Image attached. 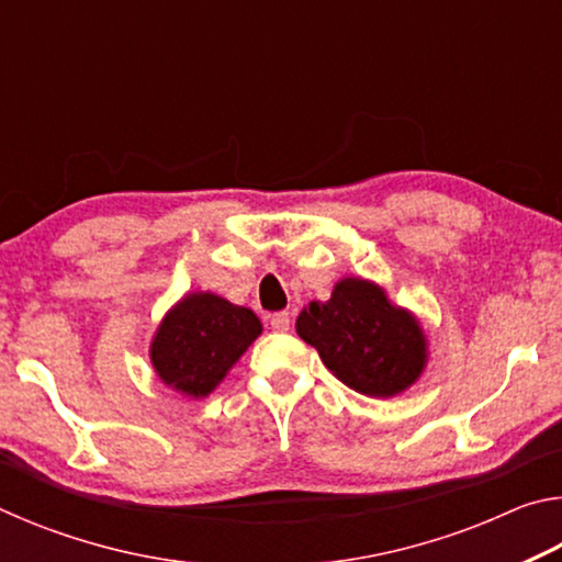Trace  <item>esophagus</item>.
Segmentation results:
<instances>
[{"label":"esophagus","mask_w":562,"mask_h":562,"mask_svg":"<svg viewBox=\"0 0 562 562\" xmlns=\"http://www.w3.org/2000/svg\"><path fill=\"white\" fill-rule=\"evenodd\" d=\"M270 327L274 331H288L290 329V315H288V312H274V315L270 317Z\"/></svg>","instance_id":"esophagus-1"}]
</instances>
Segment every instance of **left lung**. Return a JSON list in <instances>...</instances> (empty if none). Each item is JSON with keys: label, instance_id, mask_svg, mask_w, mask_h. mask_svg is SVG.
I'll list each match as a JSON object with an SVG mask.
<instances>
[{"label": "left lung", "instance_id": "left-lung-1", "mask_svg": "<svg viewBox=\"0 0 562 562\" xmlns=\"http://www.w3.org/2000/svg\"><path fill=\"white\" fill-rule=\"evenodd\" d=\"M294 329L341 384L364 396L406 392L429 361L418 317L364 278H341L327 302H310L300 312Z\"/></svg>", "mask_w": 562, "mask_h": 562}]
</instances>
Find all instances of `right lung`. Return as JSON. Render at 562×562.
<instances>
[{"instance_id": "1", "label": "right lung", "mask_w": 562, "mask_h": 562, "mask_svg": "<svg viewBox=\"0 0 562 562\" xmlns=\"http://www.w3.org/2000/svg\"><path fill=\"white\" fill-rule=\"evenodd\" d=\"M262 335L252 310L213 292H188L166 312L150 341V364L168 389L203 398Z\"/></svg>"}]
</instances>
